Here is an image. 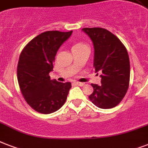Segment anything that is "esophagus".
I'll return each mask as SVG.
<instances>
[{"mask_svg":"<svg viewBox=\"0 0 148 148\" xmlns=\"http://www.w3.org/2000/svg\"><path fill=\"white\" fill-rule=\"evenodd\" d=\"M75 84H77V85H78V86H84V84L81 83V82H78V81H76V82H75Z\"/></svg>","mask_w":148,"mask_h":148,"instance_id":"esophagus-1","label":"esophagus"}]
</instances>
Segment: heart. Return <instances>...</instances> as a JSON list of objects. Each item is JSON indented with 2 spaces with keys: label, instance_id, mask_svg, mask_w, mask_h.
Returning a JSON list of instances; mask_svg holds the SVG:
<instances>
[{
  "label": "heart",
  "instance_id": "heart-1",
  "mask_svg": "<svg viewBox=\"0 0 148 148\" xmlns=\"http://www.w3.org/2000/svg\"><path fill=\"white\" fill-rule=\"evenodd\" d=\"M83 45H85L84 43H77L73 46V47H80V46H83Z\"/></svg>",
  "mask_w": 148,
  "mask_h": 148
}]
</instances>
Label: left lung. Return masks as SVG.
I'll return each mask as SVG.
<instances>
[{"label": "left lung", "instance_id": "8db88e82", "mask_svg": "<svg viewBox=\"0 0 148 148\" xmlns=\"http://www.w3.org/2000/svg\"><path fill=\"white\" fill-rule=\"evenodd\" d=\"M94 45L95 72H101V84H94L89 96L95 105L102 109L114 108L126 95L130 81V60L127 49L118 38L101 27L82 29Z\"/></svg>", "mask_w": 148, "mask_h": 148}]
</instances>
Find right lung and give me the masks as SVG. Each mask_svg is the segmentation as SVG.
I'll return each mask as SVG.
<instances>
[{
    "mask_svg": "<svg viewBox=\"0 0 148 148\" xmlns=\"http://www.w3.org/2000/svg\"><path fill=\"white\" fill-rule=\"evenodd\" d=\"M72 32H44L31 40L21 53L17 71L20 89L27 103L38 112H55L66 101L71 84L51 80L49 73L53 71L58 49Z\"/></svg>",
    "mask_w": 148,
    "mask_h": 148,
    "instance_id": "add662e5",
    "label": "right lung"
}]
</instances>
